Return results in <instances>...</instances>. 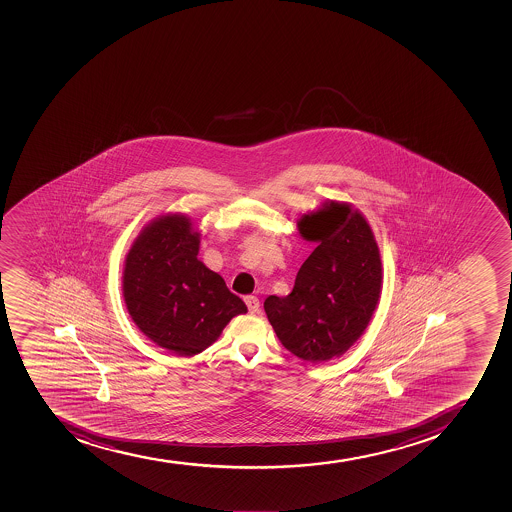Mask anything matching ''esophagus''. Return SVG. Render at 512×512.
<instances>
[{
  "instance_id": "34e87169",
  "label": "esophagus",
  "mask_w": 512,
  "mask_h": 512,
  "mask_svg": "<svg viewBox=\"0 0 512 512\" xmlns=\"http://www.w3.org/2000/svg\"><path fill=\"white\" fill-rule=\"evenodd\" d=\"M245 303H247V307H249L250 313H257L258 307H260V302H258V298L254 297V295H249V297L244 298Z\"/></svg>"
}]
</instances>
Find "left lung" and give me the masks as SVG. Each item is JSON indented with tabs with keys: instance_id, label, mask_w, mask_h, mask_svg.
I'll list each match as a JSON object with an SVG mask.
<instances>
[{
	"instance_id": "8db88e82",
	"label": "left lung",
	"mask_w": 512,
	"mask_h": 512,
	"mask_svg": "<svg viewBox=\"0 0 512 512\" xmlns=\"http://www.w3.org/2000/svg\"><path fill=\"white\" fill-rule=\"evenodd\" d=\"M317 249L298 270L287 297L263 303L268 322L290 353L312 363L340 356L370 323L380 300L381 258L358 210L331 202L298 222Z\"/></svg>"
}]
</instances>
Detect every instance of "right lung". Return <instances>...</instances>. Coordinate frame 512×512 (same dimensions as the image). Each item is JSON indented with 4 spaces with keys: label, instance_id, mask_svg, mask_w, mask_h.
<instances>
[{
    "label": "right lung",
    "instance_id": "obj_1",
    "mask_svg": "<svg viewBox=\"0 0 512 512\" xmlns=\"http://www.w3.org/2000/svg\"><path fill=\"white\" fill-rule=\"evenodd\" d=\"M200 234L184 215H164L142 230L126 257L122 293L137 328L179 356L212 345L247 312L224 278L197 258Z\"/></svg>",
    "mask_w": 512,
    "mask_h": 512
}]
</instances>
